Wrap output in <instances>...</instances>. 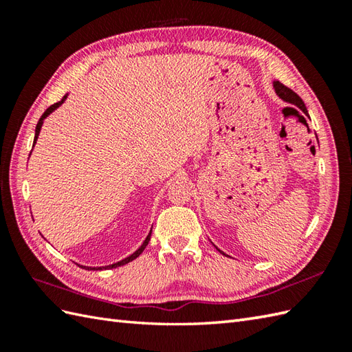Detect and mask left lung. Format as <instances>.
<instances>
[{
  "mask_svg": "<svg viewBox=\"0 0 352 352\" xmlns=\"http://www.w3.org/2000/svg\"><path fill=\"white\" fill-rule=\"evenodd\" d=\"M274 86H275V91H276V94H278L280 98H283L284 101H287V102H290V104H294V106H296L298 109H300L305 116H309L307 109H305V104H304L302 100L300 98V95L295 94V92L292 91V89H289L287 86H284L283 83H280L278 80L274 81ZM292 109H294V107H292Z\"/></svg>",
  "mask_w": 352,
  "mask_h": 352,
  "instance_id": "obj_1",
  "label": "left lung"
}]
</instances>
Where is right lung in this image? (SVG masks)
<instances>
[{"instance_id":"obj_1","label":"right lung","mask_w":352,"mask_h":352,"mask_svg":"<svg viewBox=\"0 0 352 352\" xmlns=\"http://www.w3.org/2000/svg\"><path fill=\"white\" fill-rule=\"evenodd\" d=\"M65 98H66V96H63V98L60 100V101H58V102H54V104H52V106H50L47 110H45V113L42 115V118L39 119V122H37V126H36V136H34V144H36V139H37V136H39V131H41V129H42V122H43V119L45 118H47L50 113H51V111L52 110H56L58 106H60V104L65 101ZM149 239H151V233H149L148 234V237L145 239V242L144 243H142V246H140V248L136 251V252H133L131 254V256L130 257H126V258H124V260H121V261H118V263H113V265H110V266H106L107 269L109 267H118V266H122V265H126V263H129V261H131V260H134V258H138L139 256H140V254H142V251H144L145 248H146V245H148V242H149ZM81 267H85V269H96V267H86V266H81ZM106 267H104V269H106ZM98 269H101V267H98Z\"/></svg>"}]
</instances>
